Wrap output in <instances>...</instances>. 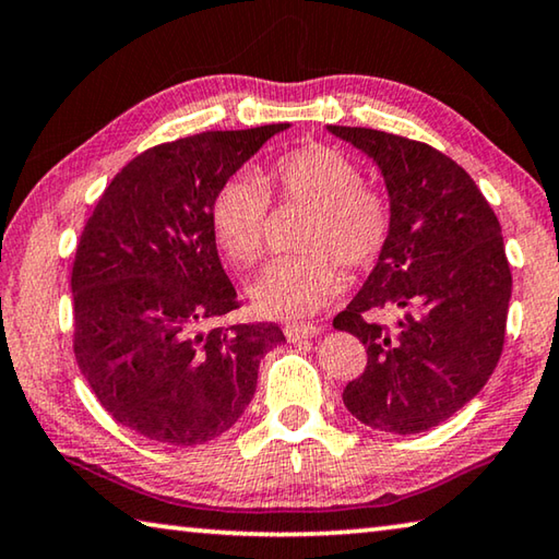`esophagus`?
<instances>
[{
    "label": "esophagus",
    "instance_id": "34e87169",
    "mask_svg": "<svg viewBox=\"0 0 559 559\" xmlns=\"http://www.w3.org/2000/svg\"><path fill=\"white\" fill-rule=\"evenodd\" d=\"M283 333H286V338L290 343L296 341H306V338H316L318 333H321V328L313 325V323H290L283 328Z\"/></svg>",
    "mask_w": 559,
    "mask_h": 559
}]
</instances>
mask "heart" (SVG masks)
<instances>
[{
    "mask_svg": "<svg viewBox=\"0 0 559 559\" xmlns=\"http://www.w3.org/2000/svg\"><path fill=\"white\" fill-rule=\"evenodd\" d=\"M271 190L286 206L311 211L300 231V253L271 263L251 286L263 316L298 321L341 294L343 269H373L391 238V209L378 191L362 186L360 168L323 144H304L273 158L259 176H228L211 201V228L236 265L261 261Z\"/></svg>",
    "mask_w": 559,
    "mask_h": 559,
    "instance_id": "1",
    "label": "heart"
}]
</instances>
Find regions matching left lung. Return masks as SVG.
Wrapping results in <instances>:
<instances>
[{
	"label": "left lung",
	"instance_id": "left-lung-1",
	"mask_svg": "<svg viewBox=\"0 0 559 559\" xmlns=\"http://www.w3.org/2000/svg\"><path fill=\"white\" fill-rule=\"evenodd\" d=\"M366 152L391 197V238L348 308L333 318L366 345L343 403L376 430L436 428L483 391L502 356L512 273L500 221L471 174L423 141L328 127ZM396 313L393 326L369 318Z\"/></svg>",
	"mask_w": 559,
	"mask_h": 559
}]
</instances>
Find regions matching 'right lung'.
Masks as SVG:
<instances>
[{"instance_id":"1","label":"right lung","mask_w":559,"mask_h":559,"mask_svg":"<svg viewBox=\"0 0 559 559\" xmlns=\"http://www.w3.org/2000/svg\"><path fill=\"white\" fill-rule=\"evenodd\" d=\"M288 123L166 141L121 168L79 238L74 356L114 420L201 445L241 418L276 323L209 325L241 308L218 261L211 201Z\"/></svg>"}]
</instances>
